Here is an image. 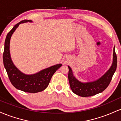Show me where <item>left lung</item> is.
Segmentation results:
<instances>
[{
    "label": "left lung",
    "mask_w": 121,
    "mask_h": 121,
    "mask_svg": "<svg viewBox=\"0 0 121 121\" xmlns=\"http://www.w3.org/2000/svg\"><path fill=\"white\" fill-rule=\"evenodd\" d=\"M113 62L109 70L100 78L94 81L82 82L79 81L74 77L71 68L68 66L69 68V82L72 91L79 96L90 97L102 92L106 89L117 69V58L115 51V47L113 48Z\"/></svg>",
    "instance_id": "8db88e82"
}]
</instances>
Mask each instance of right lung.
Wrapping results in <instances>:
<instances>
[{"mask_svg":"<svg viewBox=\"0 0 121 121\" xmlns=\"http://www.w3.org/2000/svg\"><path fill=\"white\" fill-rule=\"evenodd\" d=\"M27 22H32V21L31 20L21 21L8 32L5 40L3 60L8 77L13 86L17 89L25 92L34 93L42 91L47 88L52 76L62 64H58L53 65L32 74H24L15 66L12 62L9 51L11 37L19 24Z\"/></svg>","mask_w":121,"mask_h":121,"instance_id":"add662e5","label":"right lung"}]
</instances>
